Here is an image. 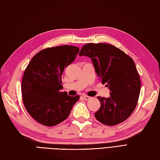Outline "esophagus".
<instances>
[{"label":"esophagus","mask_w":160,"mask_h":160,"mask_svg":"<svg viewBox=\"0 0 160 160\" xmlns=\"http://www.w3.org/2000/svg\"><path fill=\"white\" fill-rule=\"evenodd\" d=\"M82 98H83L85 100H88L90 99V97H89V96H86V95H84V96H82Z\"/></svg>","instance_id":"obj_1"}]
</instances>
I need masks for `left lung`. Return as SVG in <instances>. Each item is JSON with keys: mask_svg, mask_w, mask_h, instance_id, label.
I'll list each match as a JSON object with an SVG mask.
<instances>
[{"mask_svg": "<svg viewBox=\"0 0 160 160\" xmlns=\"http://www.w3.org/2000/svg\"><path fill=\"white\" fill-rule=\"evenodd\" d=\"M80 56L90 58L102 83L110 89L109 98L97 97L100 108L96 119L107 126H115L126 120L137 104L141 80L134 60L123 51L107 43H88Z\"/></svg>", "mask_w": 160, "mask_h": 160, "instance_id": "obj_1", "label": "left lung"}]
</instances>
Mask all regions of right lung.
Listing matches in <instances>:
<instances>
[{
  "label": "right lung",
  "instance_id": "add662e5",
  "mask_svg": "<svg viewBox=\"0 0 160 160\" xmlns=\"http://www.w3.org/2000/svg\"><path fill=\"white\" fill-rule=\"evenodd\" d=\"M79 48L72 45L41 50L31 59L22 82V100L32 118L45 126L58 125L67 119L79 96L61 92L62 75L75 60Z\"/></svg>",
  "mask_w": 160,
  "mask_h": 160
}]
</instances>
